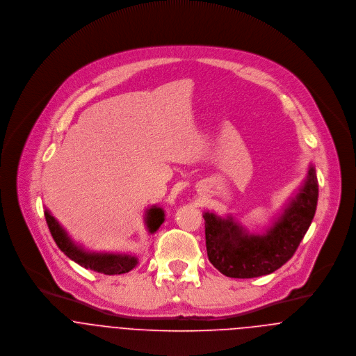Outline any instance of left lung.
Masks as SVG:
<instances>
[{
  "label": "left lung",
  "mask_w": 356,
  "mask_h": 356,
  "mask_svg": "<svg viewBox=\"0 0 356 356\" xmlns=\"http://www.w3.org/2000/svg\"><path fill=\"white\" fill-rule=\"evenodd\" d=\"M318 179L311 164L303 185L261 234H252L233 216L204 212L209 261L230 278H254L278 270L296 252L315 215Z\"/></svg>",
  "instance_id": "8db88e82"
}]
</instances>
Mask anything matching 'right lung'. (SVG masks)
Listing matches in <instances>:
<instances>
[{"instance_id": "1", "label": "right lung", "mask_w": 356, "mask_h": 356, "mask_svg": "<svg viewBox=\"0 0 356 356\" xmlns=\"http://www.w3.org/2000/svg\"><path fill=\"white\" fill-rule=\"evenodd\" d=\"M45 219L51 230V237L57 247L71 260L85 268L102 273L105 275L124 274L133 270L138 264V259L133 254L119 252H89L83 247L75 244L63 226L56 220L48 208H45ZM164 222V211L160 207L153 205L145 212V225L152 234Z\"/></svg>"}]
</instances>
